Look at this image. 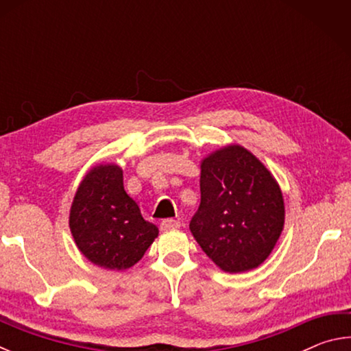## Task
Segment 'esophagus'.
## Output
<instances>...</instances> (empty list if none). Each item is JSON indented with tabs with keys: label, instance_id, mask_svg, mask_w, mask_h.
<instances>
[{
	"label": "esophagus",
	"instance_id": "34e87169",
	"mask_svg": "<svg viewBox=\"0 0 351 351\" xmlns=\"http://www.w3.org/2000/svg\"><path fill=\"white\" fill-rule=\"evenodd\" d=\"M181 226V223L178 221V219H171V218H167L164 219V221L161 223V229L162 230H170V229H178Z\"/></svg>",
	"mask_w": 351,
	"mask_h": 351
}]
</instances>
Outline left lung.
Wrapping results in <instances>:
<instances>
[{
	"mask_svg": "<svg viewBox=\"0 0 351 351\" xmlns=\"http://www.w3.org/2000/svg\"><path fill=\"white\" fill-rule=\"evenodd\" d=\"M201 203L190 232L213 263L237 274L268 258L285 224L280 186L241 145H226L201 161Z\"/></svg>",
	"mask_w": 351,
	"mask_h": 351,
	"instance_id": "8db88e82",
	"label": "left lung"
}]
</instances>
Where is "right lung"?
<instances>
[{
	"label": "right lung",
	"mask_w": 351,
	"mask_h": 351,
	"mask_svg": "<svg viewBox=\"0 0 351 351\" xmlns=\"http://www.w3.org/2000/svg\"><path fill=\"white\" fill-rule=\"evenodd\" d=\"M69 229L91 263L117 271L138 263L159 234L127 195L116 164H99L83 178L71 206Z\"/></svg>",
	"instance_id": "add662e5"
}]
</instances>
